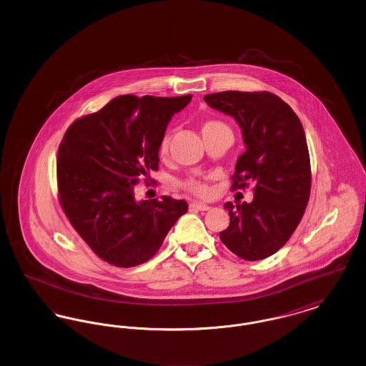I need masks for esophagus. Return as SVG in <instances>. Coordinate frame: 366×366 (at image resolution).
Returning <instances> with one entry per match:
<instances>
[{
    "instance_id": "34e87169",
    "label": "esophagus",
    "mask_w": 366,
    "mask_h": 366,
    "mask_svg": "<svg viewBox=\"0 0 366 366\" xmlns=\"http://www.w3.org/2000/svg\"><path fill=\"white\" fill-rule=\"evenodd\" d=\"M191 209H199V211H207V209H209V206L202 203V202H193V203H191Z\"/></svg>"
}]
</instances>
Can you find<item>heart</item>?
I'll use <instances>...</instances> for the list:
<instances>
[{
  "label": "heart",
  "instance_id": "b5f03b06",
  "mask_svg": "<svg viewBox=\"0 0 366 366\" xmlns=\"http://www.w3.org/2000/svg\"><path fill=\"white\" fill-rule=\"evenodd\" d=\"M219 127H227L224 123L218 122V121H207V122L203 124L202 127V133H207L209 130H215V129H219ZM169 144H170V137L169 134H166L162 142H160V148H159V152L162 157H164L169 151ZM184 187L188 189V191L193 192L194 194H199V196H207L209 194V187L206 182L203 181H197V179H188L184 182Z\"/></svg>",
  "mask_w": 366,
  "mask_h": 366
}]
</instances>
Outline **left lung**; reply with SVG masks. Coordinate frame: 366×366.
Masks as SVG:
<instances>
[{"label": "left lung", "instance_id": "obj_1", "mask_svg": "<svg viewBox=\"0 0 366 366\" xmlns=\"http://www.w3.org/2000/svg\"><path fill=\"white\" fill-rule=\"evenodd\" d=\"M242 129L245 152L236 163L234 188L257 182L251 203L227 202L230 224L221 242L245 261L276 254L299 225L310 194V157L303 126L276 94L219 92L204 96Z\"/></svg>", "mask_w": 366, "mask_h": 366}]
</instances>
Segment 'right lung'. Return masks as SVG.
Segmentation results:
<instances>
[{
    "instance_id": "right-lung-1",
    "label": "right lung",
    "mask_w": 366,
    "mask_h": 366,
    "mask_svg": "<svg viewBox=\"0 0 366 366\" xmlns=\"http://www.w3.org/2000/svg\"><path fill=\"white\" fill-rule=\"evenodd\" d=\"M192 96H118L71 124L57 152L60 203L71 225L105 262L132 267L149 261L185 200H136L139 178L159 167V148L174 114Z\"/></svg>"
}]
</instances>
